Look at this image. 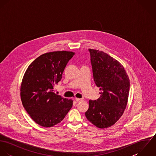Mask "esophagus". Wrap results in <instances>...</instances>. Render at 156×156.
I'll return each mask as SVG.
<instances>
[{"instance_id":"1","label":"esophagus","mask_w":156,"mask_h":156,"mask_svg":"<svg viewBox=\"0 0 156 156\" xmlns=\"http://www.w3.org/2000/svg\"><path fill=\"white\" fill-rule=\"evenodd\" d=\"M75 100H76V101L77 102H80V101H82L83 100V99H82V98H76Z\"/></svg>"}]
</instances>
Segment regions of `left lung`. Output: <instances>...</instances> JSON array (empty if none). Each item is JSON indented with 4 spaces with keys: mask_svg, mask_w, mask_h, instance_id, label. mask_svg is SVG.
<instances>
[{
    "mask_svg": "<svg viewBox=\"0 0 156 156\" xmlns=\"http://www.w3.org/2000/svg\"><path fill=\"white\" fill-rule=\"evenodd\" d=\"M94 80L100 97L89 100L87 119L100 129L115 124L126 108L130 89L129 76L121 64L107 53L89 48Z\"/></svg>",
    "mask_w": 156,
    "mask_h": 156,
    "instance_id": "obj_1",
    "label": "left lung"
}]
</instances>
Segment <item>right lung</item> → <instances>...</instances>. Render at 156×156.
<instances>
[{
  "instance_id": "obj_1",
  "label": "right lung",
  "mask_w": 156,
  "mask_h": 156,
  "mask_svg": "<svg viewBox=\"0 0 156 156\" xmlns=\"http://www.w3.org/2000/svg\"><path fill=\"white\" fill-rule=\"evenodd\" d=\"M75 53L68 51L46 53L27 67L23 77L20 97L23 106L38 125L51 127L63 120L73 106V100L53 91L61 80L69 60Z\"/></svg>"
}]
</instances>
